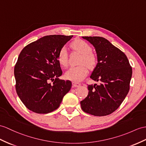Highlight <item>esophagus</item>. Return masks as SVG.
<instances>
[{
	"mask_svg": "<svg viewBox=\"0 0 146 146\" xmlns=\"http://www.w3.org/2000/svg\"><path fill=\"white\" fill-rule=\"evenodd\" d=\"M80 85V84H79V83L74 82H72V86H73V87H79Z\"/></svg>",
	"mask_w": 146,
	"mask_h": 146,
	"instance_id": "esophagus-1",
	"label": "esophagus"
}]
</instances>
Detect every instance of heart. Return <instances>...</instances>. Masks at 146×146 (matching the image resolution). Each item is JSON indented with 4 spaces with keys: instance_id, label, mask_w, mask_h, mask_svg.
I'll return each mask as SVG.
<instances>
[{
    "instance_id": "heart-1",
    "label": "heart",
    "mask_w": 146,
    "mask_h": 146,
    "mask_svg": "<svg viewBox=\"0 0 146 146\" xmlns=\"http://www.w3.org/2000/svg\"><path fill=\"white\" fill-rule=\"evenodd\" d=\"M72 47L82 54L79 61V64L81 65L70 67L66 72L65 77L67 79L70 80L80 82L88 74V66L90 69H94L97 66L98 58L96 54L92 52V46L84 40H80L74 41L72 44ZM58 60L60 64L63 67H66L68 64V52L65 46H63L59 50Z\"/></svg>"
}]
</instances>
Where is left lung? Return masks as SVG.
<instances>
[{
  "label": "left lung",
  "instance_id": "left-lung-1",
  "mask_svg": "<svg viewBox=\"0 0 146 146\" xmlns=\"http://www.w3.org/2000/svg\"><path fill=\"white\" fill-rule=\"evenodd\" d=\"M95 48L98 63L90 78L100 84L88 85V94L80 102L83 111L104 116L119 108L128 94L132 67L124 53L106 39L82 36Z\"/></svg>",
  "mask_w": 146,
  "mask_h": 146
}]
</instances>
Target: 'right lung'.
Here are the masks:
<instances>
[{"label":"right lung","mask_w":146,"mask_h":146,"mask_svg":"<svg viewBox=\"0 0 146 146\" xmlns=\"http://www.w3.org/2000/svg\"><path fill=\"white\" fill-rule=\"evenodd\" d=\"M73 36L48 35L25 47L14 68L17 94L33 112L46 114L58 108L72 83L59 79L62 72L58 52Z\"/></svg>","instance_id":"obj_1"}]
</instances>
